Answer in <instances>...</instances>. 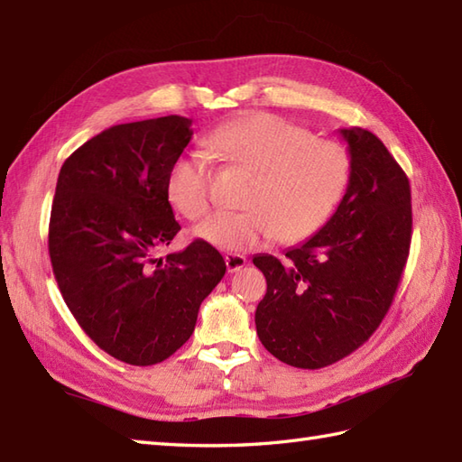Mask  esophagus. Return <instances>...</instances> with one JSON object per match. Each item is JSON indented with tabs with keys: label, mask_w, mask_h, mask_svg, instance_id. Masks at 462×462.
Returning a JSON list of instances; mask_svg holds the SVG:
<instances>
[{
	"label": "esophagus",
	"mask_w": 462,
	"mask_h": 462,
	"mask_svg": "<svg viewBox=\"0 0 462 462\" xmlns=\"http://www.w3.org/2000/svg\"><path fill=\"white\" fill-rule=\"evenodd\" d=\"M224 262H226V270H228L230 273L242 270L248 263L246 256H242V254H226Z\"/></svg>",
	"instance_id": "34e87169"
}]
</instances>
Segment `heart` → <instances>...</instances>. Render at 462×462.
<instances>
[{
  "label": "heart",
  "instance_id": "heart-1",
  "mask_svg": "<svg viewBox=\"0 0 462 462\" xmlns=\"http://www.w3.org/2000/svg\"><path fill=\"white\" fill-rule=\"evenodd\" d=\"M206 146L226 164L252 174L240 199L244 210L216 212L194 230L214 248L244 252L272 238L282 244L306 240L329 220L347 190L346 149L276 115L254 113L224 123ZM166 196L189 220L208 212V166L200 154L174 159Z\"/></svg>",
  "mask_w": 462,
  "mask_h": 462
}]
</instances>
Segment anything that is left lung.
Returning a JSON list of instances; mask_svg holds the SVG:
<instances>
[{
  "label": "left lung",
  "instance_id": "8db88e82",
  "mask_svg": "<svg viewBox=\"0 0 462 462\" xmlns=\"http://www.w3.org/2000/svg\"><path fill=\"white\" fill-rule=\"evenodd\" d=\"M339 133L351 176L337 210L286 260H252L268 282L256 308L258 337L291 367H326L363 346L389 311L409 256L407 174L373 133Z\"/></svg>",
  "mask_w": 462,
  "mask_h": 462
}]
</instances>
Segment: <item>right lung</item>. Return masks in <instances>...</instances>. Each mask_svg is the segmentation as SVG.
<instances>
[{
	"instance_id": "obj_1",
	"label": "right lung",
	"mask_w": 462,
	"mask_h": 462,
	"mask_svg": "<svg viewBox=\"0 0 462 462\" xmlns=\"http://www.w3.org/2000/svg\"><path fill=\"white\" fill-rule=\"evenodd\" d=\"M169 115L115 125L63 162L49 220V256L83 331L115 359L154 365L192 336L204 298L226 272L210 244L154 258L180 230L166 174L192 139Z\"/></svg>"
}]
</instances>
